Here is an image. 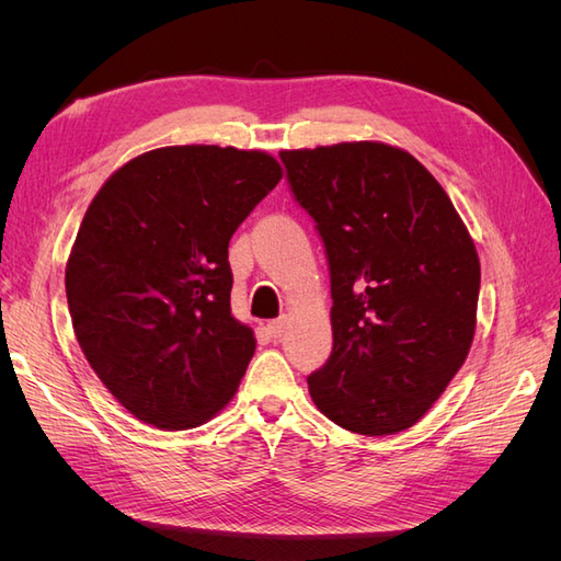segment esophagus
<instances>
[{"label": "esophagus", "instance_id": "34e87169", "mask_svg": "<svg viewBox=\"0 0 561 561\" xmlns=\"http://www.w3.org/2000/svg\"><path fill=\"white\" fill-rule=\"evenodd\" d=\"M266 332H268V336H271V339H280V336H283V332H285V320H283V318H278V320H271L268 325H266Z\"/></svg>", "mask_w": 561, "mask_h": 561}]
</instances>
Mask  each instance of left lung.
I'll return each mask as SVG.
<instances>
[{"instance_id": "8db88e82", "label": "left lung", "mask_w": 561, "mask_h": 561, "mask_svg": "<svg viewBox=\"0 0 561 561\" xmlns=\"http://www.w3.org/2000/svg\"><path fill=\"white\" fill-rule=\"evenodd\" d=\"M325 245L332 353L309 377L318 410L360 435L426 414L468 358L480 260L439 182L404 149L339 142L280 151Z\"/></svg>"}]
</instances>
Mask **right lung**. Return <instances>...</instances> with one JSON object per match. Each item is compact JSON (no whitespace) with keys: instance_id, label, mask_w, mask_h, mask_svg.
<instances>
[{"instance_id":"obj_1","label":"right lung","mask_w":561,"mask_h":561,"mask_svg":"<svg viewBox=\"0 0 561 561\" xmlns=\"http://www.w3.org/2000/svg\"><path fill=\"white\" fill-rule=\"evenodd\" d=\"M280 178L266 151L161 147L91 201L67 307L89 365L135 419L196 428L233 398L254 334L231 316L229 241Z\"/></svg>"}]
</instances>
